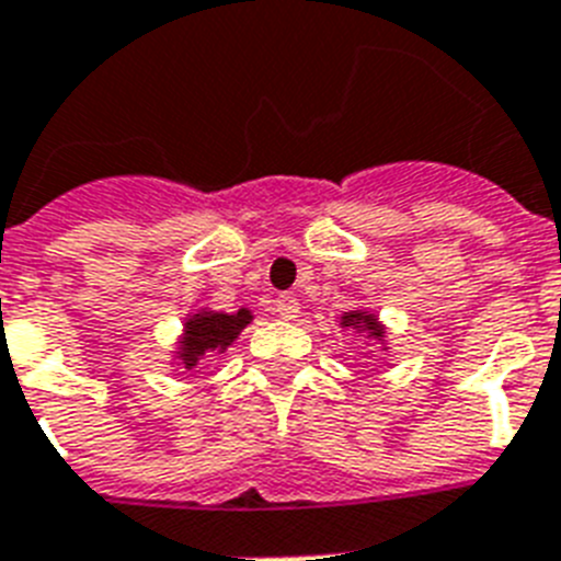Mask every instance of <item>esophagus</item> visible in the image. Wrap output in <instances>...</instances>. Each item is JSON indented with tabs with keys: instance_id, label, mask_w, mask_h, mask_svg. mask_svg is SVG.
<instances>
[{
	"instance_id": "1",
	"label": "esophagus",
	"mask_w": 561,
	"mask_h": 561,
	"mask_svg": "<svg viewBox=\"0 0 561 561\" xmlns=\"http://www.w3.org/2000/svg\"><path fill=\"white\" fill-rule=\"evenodd\" d=\"M273 311L279 313L282 320H294L296 313H299V299L294 294H279L273 299Z\"/></svg>"
}]
</instances>
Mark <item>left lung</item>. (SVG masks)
I'll return each instance as SVG.
<instances>
[{
	"mask_svg": "<svg viewBox=\"0 0 561 561\" xmlns=\"http://www.w3.org/2000/svg\"><path fill=\"white\" fill-rule=\"evenodd\" d=\"M340 328H354L357 334H368L371 340H383L386 328L377 322L375 313L368 311H348L343 313V320H340Z\"/></svg>",
	"mask_w": 561,
	"mask_h": 561,
	"instance_id": "obj_1",
	"label": "left lung"
}]
</instances>
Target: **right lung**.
<instances>
[{
    "instance_id": "1",
    "label": "right lung",
    "mask_w": 561,
    "mask_h": 561,
    "mask_svg": "<svg viewBox=\"0 0 561 561\" xmlns=\"http://www.w3.org/2000/svg\"><path fill=\"white\" fill-rule=\"evenodd\" d=\"M253 320V313L248 308H239L236 313L221 311H198L193 317H186L184 334L178 340L175 357L181 359L184 368H195L204 357H216L225 354L233 345L236 336L244 331Z\"/></svg>"
}]
</instances>
